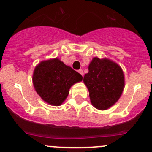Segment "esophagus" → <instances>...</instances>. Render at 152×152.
<instances>
[{
    "label": "esophagus",
    "instance_id": "obj_1",
    "mask_svg": "<svg viewBox=\"0 0 152 152\" xmlns=\"http://www.w3.org/2000/svg\"><path fill=\"white\" fill-rule=\"evenodd\" d=\"M78 72H79V73H80V74L82 75V76H83V75H84V72H83V70H82V69H80V70H78Z\"/></svg>",
    "mask_w": 152,
    "mask_h": 152
}]
</instances>
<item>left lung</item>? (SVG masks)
Masks as SVG:
<instances>
[{"instance_id":"obj_1","label":"left lung","mask_w":152,"mask_h":152,"mask_svg":"<svg viewBox=\"0 0 152 152\" xmlns=\"http://www.w3.org/2000/svg\"><path fill=\"white\" fill-rule=\"evenodd\" d=\"M88 70L83 82L89 91L92 105L99 110L113 107L121 96L125 86L121 67L107 58L94 57Z\"/></svg>"}]
</instances>
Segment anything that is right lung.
<instances>
[{
	"label": "right lung",
	"mask_w": 152,
	"mask_h": 152,
	"mask_svg": "<svg viewBox=\"0 0 152 152\" xmlns=\"http://www.w3.org/2000/svg\"><path fill=\"white\" fill-rule=\"evenodd\" d=\"M82 81L80 73L58 58L39 62L32 76L34 87L37 94L47 104L56 107L65 102L70 87Z\"/></svg>",
	"instance_id": "add662e5"
}]
</instances>
